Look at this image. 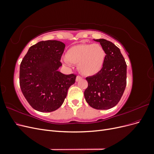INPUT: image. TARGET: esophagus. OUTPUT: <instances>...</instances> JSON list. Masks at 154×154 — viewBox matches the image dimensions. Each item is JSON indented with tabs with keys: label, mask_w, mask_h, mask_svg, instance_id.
<instances>
[{
	"label": "esophagus",
	"mask_w": 154,
	"mask_h": 154,
	"mask_svg": "<svg viewBox=\"0 0 154 154\" xmlns=\"http://www.w3.org/2000/svg\"><path fill=\"white\" fill-rule=\"evenodd\" d=\"M82 78L80 76H76V82H78L79 80H81Z\"/></svg>",
	"instance_id": "34e87169"
}]
</instances>
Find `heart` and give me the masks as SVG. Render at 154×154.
<instances>
[{"mask_svg": "<svg viewBox=\"0 0 154 154\" xmlns=\"http://www.w3.org/2000/svg\"><path fill=\"white\" fill-rule=\"evenodd\" d=\"M105 57V51L99 44H78L70 48L66 54L67 61L78 64L79 71L87 76L98 72L103 67Z\"/></svg>", "mask_w": 154, "mask_h": 154, "instance_id": "1", "label": "heart"}]
</instances>
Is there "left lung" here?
<instances>
[{
    "instance_id": "8db88e82",
    "label": "left lung",
    "mask_w": 154,
    "mask_h": 154,
    "mask_svg": "<svg viewBox=\"0 0 154 154\" xmlns=\"http://www.w3.org/2000/svg\"><path fill=\"white\" fill-rule=\"evenodd\" d=\"M103 48L106 57L103 67L87 77L88 87L84 91L86 101L92 108L106 110L117 105L127 85V64L119 49L105 39H96Z\"/></svg>"
}]
</instances>
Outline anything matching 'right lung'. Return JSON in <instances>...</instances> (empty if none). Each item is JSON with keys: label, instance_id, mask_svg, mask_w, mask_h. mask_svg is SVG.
Returning a JSON list of instances; mask_svg holds the SVG:
<instances>
[{"label": "right lung", "instance_id": "obj_1", "mask_svg": "<svg viewBox=\"0 0 154 154\" xmlns=\"http://www.w3.org/2000/svg\"><path fill=\"white\" fill-rule=\"evenodd\" d=\"M65 45L57 40L39 42L29 48L20 66L19 82L23 95L34 109L50 112L63 103L76 75L58 71Z\"/></svg>", "mask_w": 154, "mask_h": 154}]
</instances>
